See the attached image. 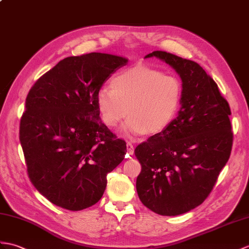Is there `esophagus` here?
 Returning <instances> with one entry per match:
<instances>
[{
	"label": "esophagus",
	"mask_w": 249,
	"mask_h": 249,
	"mask_svg": "<svg viewBox=\"0 0 249 249\" xmlns=\"http://www.w3.org/2000/svg\"><path fill=\"white\" fill-rule=\"evenodd\" d=\"M126 147H127V153H128V155H134V145H132V143L127 142Z\"/></svg>",
	"instance_id": "1"
}]
</instances>
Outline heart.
Here are the masks:
<instances>
[{"label": "heart", "instance_id": "b5f03b06", "mask_svg": "<svg viewBox=\"0 0 249 249\" xmlns=\"http://www.w3.org/2000/svg\"><path fill=\"white\" fill-rule=\"evenodd\" d=\"M183 85L175 75L146 65H136L118 73L111 88L98 91L97 106L103 122L115 127L127 117L125 131L142 136L164 131L180 110Z\"/></svg>", "mask_w": 249, "mask_h": 249}]
</instances>
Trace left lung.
<instances>
[{"instance_id": "left-lung-1", "label": "left lung", "mask_w": 249, "mask_h": 249, "mask_svg": "<svg viewBox=\"0 0 249 249\" xmlns=\"http://www.w3.org/2000/svg\"><path fill=\"white\" fill-rule=\"evenodd\" d=\"M157 57L181 77L183 98L167 128L136 147L141 164L137 192L142 204L160 215L182 214L204 203L232 148L228 102L198 63L163 51Z\"/></svg>"}]
</instances>
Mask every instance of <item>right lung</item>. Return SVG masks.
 <instances>
[{"label": "right lung", "mask_w": 249, "mask_h": 249, "mask_svg": "<svg viewBox=\"0 0 249 249\" xmlns=\"http://www.w3.org/2000/svg\"><path fill=\"white\" fill-rule=\"evenodd\" d=\"M126 63L103 53L67 57L28 92L19 131L27 174L40 194L63 209L96 204L107 174L125 157L126 142L101 121L97 94Z\"/></svg>", "instance_id": "obj_1"}]
</instances>
